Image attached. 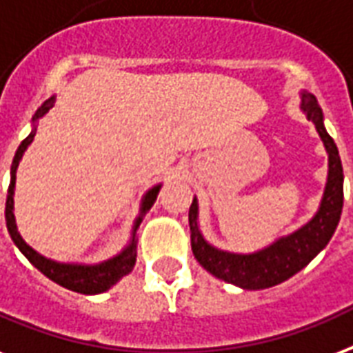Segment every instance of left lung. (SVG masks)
<instances>
[{
	"label": "left lung",
	"instance_id": "1",
	"mask_svg": "<svg viewBox=\"0 0 353 353\" xmlns=\"http://www.w3.org/2000/svg\"><path fill=\"white\" fill-rule=\"evenodd\" d=\"M302 111L314 123L320 139L330 155V170L324 198L320 209L311 222L294 233L279 239L268 248L255 254H231L212 248L207 244L198 230V201L192 200L188 209V225H190V246L192 254L207 272L233 283L241 289L259 290L283 283L307 266L316 255L326 248V244L337 230L341 212H343V165L339 150L333 139L324 128V114L313 94L302 92Z\"/></svg>",
	"mask_w": 353,
	"mask_h": 353
}]
</instances>
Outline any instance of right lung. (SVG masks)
Instances as JSON below:
<instances>
[{
  "label": "right lung",
  "mask_w": 353,
  "mask_h": 353,
  "mask_svg": "<svg viewBox=\"0 0 353 353\" xmlns=\"http://www.w3.org/2000/svg\"><path fill=\"white\" fill-rule=\"evenodd\" d=\"M53 101L55 98L46 99L44 103L40 105L39 111L34 112L33 122H37L40 117H44L46 112L50 111L53 107ZM34 131L37 128H33V131L27 134L26 139L21 141V144L16 150V155L12 159V166H10V185L9 192H7V203H5V220H7V230H9L10 236L14 244L20 248V252L26 255L27 259L31 261L40 272L44 274L46 278H50L51 281H55L61 287L68 290H74V292H81V294H99V292H105L107 289H111L112 285L117 283L118 279L123 278L125 274H129L133 270L134 261H137V230L142 222V216L144 212L153 205V201L157 200L159 190H161V185L153 187L152 190H148V194L144 196L141 207V216L134 220L133 225V236H131V242L129 246L123 250L122 254L112 257V259L105 261V263H99V265H68V263H55V261L46 259L44 255L37 254L31 246H27L26 241L21 239L18 230H16L14 222V183H16V168L20 165V159L23 155V152L27 150V146L33 142Z\"/></svg>",
  "instance_id": "1"
}]
</instances>
